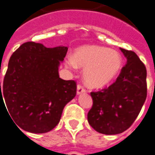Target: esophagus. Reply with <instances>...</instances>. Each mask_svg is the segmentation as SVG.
I'll list each match as a JSON object with an SVG mask.
<instances>
[{
  "label": "esophagus",
  "instance_id": "esophagus-1",
  "mask_svg": "<svg viewBox=\"0 0 155 155\" xmlns=\"http://www.w3.org/2000/svg\"><path fill=\"white\" fill-rule=\"evenodd\" d=\"M85 92H86L85 88H84L82 85L78 84L77 85V94H81V93H85Z\"/></svg>",
  "mask_w": 155,
  "mask_h": 155
}]
</instances>
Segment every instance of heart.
<instances>
[{"mask_svg":"<svg viewBox=\"0 0 155 155\" xmlns=\"http://www.w3.org/2000/svg\"><path fill=\"white\" fill-rule=\"evenodd\" d=\"M123 59L120 53L97 45L84 46L68 58L66 66L75 69L84 67V80L91 88H101L111 82L121 70Z\"/></svg>","mask_w":155,"mask_h":155,"instance_id":"obj_1","label":"heart"}]
</instances>
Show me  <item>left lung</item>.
<instances>
[{
  "instance_id": "8db88e82",
  "label": "left lung",
  "mask_w": 155,
  "mask_h": 155,
  "mask_svg": "<svg viewBox=\"0 0 155 155\" xmlns=\"http://www.w3.org/2000/svg\"><path fill=\"white\" fill-rule=\"evenodd\" d=\"M127 63L115 82L90 93L93 106L88 113L90 126L102 134L122 133L135 121L147 96L146 68L131 50L121 49Z\"/></svg>"
}]
</instances>
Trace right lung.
<instances>
[{"label":"right lung","instance_id":"right-lung-1","mask_svg":"<svg viewBox=\"0 0 155 155\" xmlns=\"http://www.w3.org/2000/svg\"><path fill=\"white\" fill-rule=\"evenodd\" d=\"M67 49L28 41L11 55L2 88L0 82V101L5 99L17 127L45 133L58 125L64 106L76 94L75 80L59 77L58 67Z\"/></svg>","mask_w":155,"mask_h":155}]
</instances>
